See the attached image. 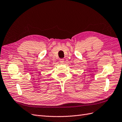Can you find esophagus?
Segmentation results:
<instances>
[{
    "instance_id": "esophagus-1",
    "label": "esophagus",
    "mask_w": 122,
    "mask_h": 122,
    "mask_svg": "<svg viewBox=\"0 0 122 122\" xmlns=\"http://www.w3.org/2000/svg\"><path fill=\"white\" fill-rule=\"evenodd\" d=\"M60 62L61 64H63V63H64V59H60Z\"/></svg>"
}]
</instances>
